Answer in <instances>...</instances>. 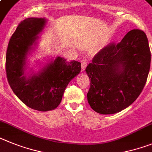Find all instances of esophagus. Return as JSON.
<instances>
[{
    "instance_id": "34e87169",
    "label": "esophagus",
    "mask_w": 152,
    "mask_h": 152,
    "mask_svg": "<svg viewBox=\"0 0 152 152\" xmlns=\"http://www.w3.org/2000/svg\"><path fill=\"white\" fill-rule=\"evenodd\" d=\"M86 67H87L86 60H82L81 61V70H82V71H85Z\"/></svg>"
}]
</instances>
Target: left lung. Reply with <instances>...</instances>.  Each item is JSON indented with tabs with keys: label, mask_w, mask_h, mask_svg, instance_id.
Segmentation results:
<instances>
[{
	"label": "left lung",
	"mask_w": 152,
	"mask_h": 152,
	"mask_svg": "<svg viewBox=\"0 0 152 152\" xmlns=\"http://www.w3.org/2000/svg\"><path fill=\"white\" fill-rule=\"evenodd\" d=\"M151 52L145 32L132 30L118 44L100 50L87 66L88 102L94 111L111 115L125 109L141 94L150 70Z\"/></svg>",
	"instance_id": "obj_1"
}]
</instances>
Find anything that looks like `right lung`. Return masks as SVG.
Returning a JSON list of instances; mask_svg holds the SVG:
<instances>
[{
    "mask_svg": "<svg viewBox=\"0 0 152 152\" xmlns=\"http://www.w3.org/2000/svg\"><path fill=\"white\" fill-rule=\"evenodd\" d=\"M46 21L31 18L20 22L6 54V73L11 89L28 107L40 111L54 110L60 104L68 83L81 69L80 62L57 57L37 73H26L28 55L34 49Z\"/></svg>",
    "mask_w": 152,
    "mask_h": 152,
    "instance_id": "right-lung-1",
    "label": "right lung"
}]
</instances>
